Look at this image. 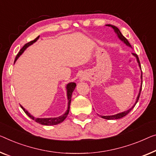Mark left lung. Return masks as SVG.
Listing matches in <instances>:
<instances>
[{"label":"left lung","instance_id":"8db88e82","mask_svg":"<svg viewBox=\"0 0 156 156\" xmlns=\"http://www.w3.org/2000/svg\"><path fill=\"white\" fill-rule=\"evenodd\" d=\"M106 26L107 27H110L112 28V29H113V31H114L115 33L116 34V35H117L118 38L120 39V41H121L122 42H123L125 45H126L127 46H128V47L131 48H132V46L131 45H130L129 43L128 42V41L127 40L126 38H125L124 36H122V34H121V32L120 31V30L118 29V28H117L115 26H113V25H111V24H106ZM132 55L134 56V57H136V62H137V63L139 64V69H141V86H140V88H139V94L137 95V97H136V101L135 103L134 104V105L132 106L131 108H129L128 110L127 111H122V112H120L119 113H117V114H115V115H100L99 114H97L98 115L100 116L101 118H104V119H106V120H115V119H119V118H122V117H124V116H125L126 115L128 114V113L131 111V110L132 108H133L134 107V106L136 105V104L137 103V101L139 100V96H140V94H141V87H142V71H141V65H140V62H139V57L136 54H134V53H132Z\"/></svg>","mask_w":156,"mask_h":156}]
</instances>
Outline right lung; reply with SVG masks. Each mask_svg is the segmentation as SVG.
Masks as SVG:
<instances>
[{
    "label": "right lung",
    "mask_w": 156,
    "mask_h": 156,
    "mask_svg": "<svg viewBox=\"0 0 156 156\" xmlns=\"http://www.w3.org/2000/svg\"><path fill=\"white\" fill-rule=\"evenodd\" d=\"M38 38H39V36L37 37V38L36 39H34V41H32L31 42H29V43L25 44V45H24V47L21 49L20 51L19 52V53L17 54V57H16L15 60V62L17 60L18 58L23 54V52H24L25 50H26V49L28 47H29L30 45H33L34 43H36V42L38 41ZM76 87V84L74 82L69 83L68 84L66 85L67 99H68V107H67V110L66 111V112H65L63 115L59 116V117H56V118H35L34 115H32L31 113H29V111H27L26 109L23 107L22 105H20V106H21V107H22L23 110H24L25 113H26V114L28 116H29V117H30L31 118V119H33L34 120H35V121H36V122H38L39 124H41V125H55L59 124V123L62 122L65 119H66V118L67 117V115H68V114H69V110H70V104H71V101L72 93H73V92L74 91V90H75Z\"/></svg>",
    "instance_id": "add662e5"
}]
</instances>
